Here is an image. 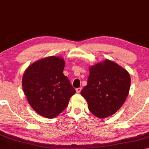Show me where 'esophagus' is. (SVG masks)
I'll use <instances>...</instances> for the list:
<instances>
[{
  "instance_id": "34e87169",
  "label": "esophagus",
  "mask_w": 149,
  "mask_h": 149,
  "mask_svg": "<svg viewBox=\"0 0 149 149\" xmlns=\"http://www.w3.org/2000/svg\"><path fill=\"white\" fill-rule=\"evenodd\" d=\"M82 90V88H77L76 89V91H77V93H80V91Z\"/></svg>"
}]
</instances>
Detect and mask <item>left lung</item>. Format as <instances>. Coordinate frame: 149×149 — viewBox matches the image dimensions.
I'll return each mask as SVG.
<instances>
[{
  "instance_id": "8db88e82",
  "label": "left lung",
  "mask_w": 149,
  "mask_h": 149,
  "mask_svg": "<svg viewBox=\"0 0 149 149\" xmlns=\"http://www.w3.org/2000/svg\"><path fill=\"white\" fill-rule=\"evenodd\" d=\"M130 74L118 64L107 59L90 69L87 85L81 95L93 115L106 118L119 110L129 93Z\"/></svg>"
}]
</instances>
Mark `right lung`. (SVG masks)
<instances>
[{"label":"right lung","instance_id":"add662e5","mask_svg":"<svg viewBox=\"0 0 149 149\" xmlns=\"http://www.w3.org/2000/svg\"><path fill=\"white\" fill-rule=\"evenodd\" d=\"M64 67L61 57H48L34 63L23 76V90L29 103L46 118H54L64 111L76 93L63 74Z\"/></svg>","mask_w":149,"mask_h":149}]
</instances>
